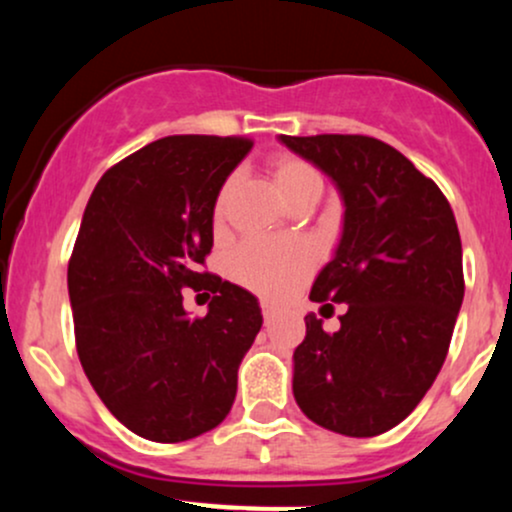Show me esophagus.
Listing matches in <instances>:
<instances>
[{
  "instance_id": "obj_1",
  "label": "esophagus",
  "mask_w": 512,
  "mask_h": 512,
  "mask_svg": "<svg viewBox=\"0 0 512 512\" xmlns=\"http://www.w3.org/2000/svg\"><path fill=\"white\" fill-rule=\"evenodd\" d=\"M262 315H264V325H274L276 317H279V313H276V308H272L269 303H262Z\"/></svg>"
}]
</instances>
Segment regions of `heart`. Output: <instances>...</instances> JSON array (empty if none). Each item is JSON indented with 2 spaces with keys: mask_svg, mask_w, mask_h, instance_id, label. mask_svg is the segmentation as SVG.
I'll use <instances>...</instances> for the list:
<instances>
[{
  "mask_svg": "<svg viewBox=\"0 0 512 512\" xmlns=\"http://www.w3.org/2000/svg\"><path fill=\"white\" fill-rule=\"evenodd\" d=\"M272 178L284 199L296 195L303 187L320 182V175L315 173L313 166L293 156L276 158L272 163ZM228 190H231V182H226L216 197V221H221ZM310 267H313V255L305 248H281V245L264 243V240H248L245 245H240L236 257H233V272H236L238 281L269 298L286 296L310 272Z\"/></svg>",
  "mask_w": 512,
  "mask_h": 512,
  "instance_id": "heart-1",
  "label": "heart"
}]
</instances>
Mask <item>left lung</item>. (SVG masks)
<instances>
[{
  "instance_id": "8db88e82",
  "label": "left lung",
  "mask_w": 512,
  "mask_h": 512,
  "mask_svg": "<svg viewBox=\"0 0 512 512\" xmlns=\"http://www.w3.org/2000/svg\"><path fill=\"white\" fill-rule=\"evenodd\" d=\"M279 142L337 185L342 238L310 301L346 303L339 332L305 315L293 397L310 421L351 438L395 428L443 368L464 298L462 243L448 199L390 144L363 134Z\"/></svg>"
}]
</instances>
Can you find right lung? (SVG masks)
<instances>
[{"mask_svg": "<svg viewBox=\"0 0 512 512\" xmlns=\"http://www.w3.org/2000/svg\"><path fill=\"white\" fill-rule=\"evenodd\" d=\"M250 139L178 134L105 170L67 269L79 361L120 424L182 443L221 424L238 368L262 327L250 291L202 272L214 204ZM215 293L190 318L181 289Z\"/></svg>", "mask_w": 512, "mask_h": 512, "instance_id": "right-lung-1", "label": "right lung"}]
</instances>
